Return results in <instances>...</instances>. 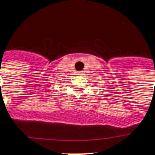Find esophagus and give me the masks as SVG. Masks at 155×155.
<instances>
[{
  "instance_id": "34e87169",
  "label": "esophagus",
  "mask_w": 155,
  "mask_h": 155,
  "mask_svg": "<svg viewBox=\"0 0 155 155\" xmlns=\"http://www.w3.org/2000/svg\"><path fill=\"white\" fill-rule=\"evenodd\" d=\"M77 74H78V75H83L84 73H83V71H78Z\"/></svg>"
}]
</instances>
